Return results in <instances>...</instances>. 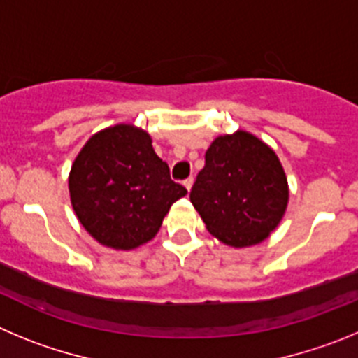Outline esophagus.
<instances>
[{"label": "esophagus", "mask_w": 358, "mask_h": 358, "mask_svg": "<svg viewBox=\"0 0 358 358\" xmlns=\"http://www.w3.org/2000/svg\"><path fill=\"white\" fill-rule=\"evenodd\" d=\"M192 183H194V180H192V176H191V178H187L185 182H183V187H185V189H187V192H191Z\"/></svg>", "instance_id": "1"}]
</instances>
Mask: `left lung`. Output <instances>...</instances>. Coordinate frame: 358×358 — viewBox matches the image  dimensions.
Instances as JSON below:
<instances>
[{
  "mask_svg": "<svg viewBox=\"0 0 358 358\" xmlns=\"http://www.w3.org/2000/svg\"><path fill=\"white\" fill-rule=\"evenodd\" d=\"M191 203L215 239L231 248L255 246L287 210V176L275 151L253 134L219 135L205 153Z\"/></svg>",
  "mask_w": 358,
  "mask_h": 358,
  "instance_id": "8db88e82",
  "label": "left lung"
}]
</instances>
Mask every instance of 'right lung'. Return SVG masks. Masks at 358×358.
Wrapping results in <instances>:
<instances>
[{
  "label": "right lung",
  "mask_w": 358,
  "mask_h": 358,
  "mask_svg": "<svg viewBox=\"0 0 358 358\" xmlns=\"http://www.w3.org/2000/svg\"><path fill=\"white\" fill-rule=\"evenodd\" d=\"M187 194L159 159L151 137L134 124L99 130L69 173L71 205L99 244L134 250L157 235L171 205Z\"/></svg>",
  "instance_id": "1"
}]
</instances>
